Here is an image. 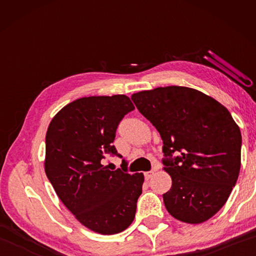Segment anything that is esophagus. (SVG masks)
<instances>
[{
	"label": "esophagus",
	"mask_w": 256,
	"mask_h": 256,
	"mask_svg": "<svg viewBox=\"0 0 256 256\" xmlns=\"http://www.w3.org/2000/svg\"><path fill=\"white\" fill-rule=\"evenodd\" d=\"M154 174V170H148V172H144L146 180H150L151 177H152Z\"/></svg>",
	"instance_id": "1"
}]
</instances>
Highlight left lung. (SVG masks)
Returning a JSON list of instances; mask_svg holds the SVG:
<instances>
[{"label":"left lung","instance_id":"left-lung-1","mask_svg":"<svg viewBox=\"0 0 256 256\" xmlns=\"http://www.w3.org/2000/svg\"><path fill=\"white\" fill-rule=\"evenodd\" d=\"M131 99L162 138L164 170L172 180L162 196L167 211L183 222H206L228 200L240 170L242 134L230 112L186 86H159Z\"/></svg>","mask_w":256,"mask_h":256}]
</instances>
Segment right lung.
Returning a JSON list of instances; mask_svg holds the SVG:
<instances>
[{"label": "right lung", "instance_id": "add662e5", "mask_svg": "<svg viewBox=\"0 0 256 256\" xmlns=\"http://www.w3.org/2000/svg\"><path fill=\"white\" fill-rule=\"evenodd\" d=\"M134 106L125 94L84 97L63 107L46 133L45 172L60 200L92 230L112 235L132 224L142 172L110 170L106 154L122 158L112 142Z\"/></svg>", "mask_w": 256, "mask_h": 256}]
</instances>
